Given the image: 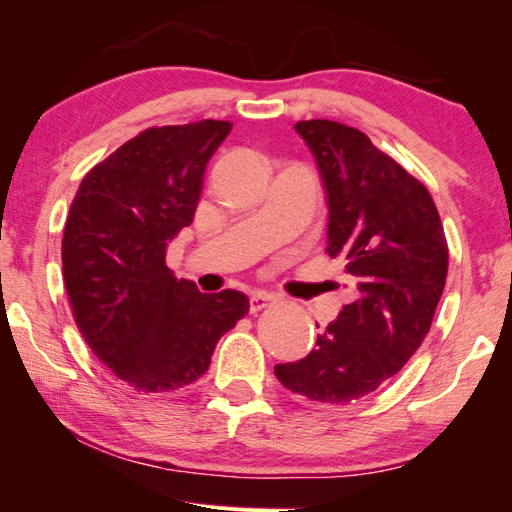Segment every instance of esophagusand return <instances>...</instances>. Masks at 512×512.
<instances>
[{"label":"esophagus","instance_id":"34e87169","mask_svg":"<svg viewBox=\"0 0 512 512\" xmlns=\"http://www.w3.org/2000/svg\"><path fill=\"white\" fill-rule=\"evenodd\" d=\"M274 301H276V295H272V292L256 290L254 295H251V299H249V311H251V313H261L263 308L272 306Z\"/></svg>","mask_w":512,"mask_h":512}]
</instances>
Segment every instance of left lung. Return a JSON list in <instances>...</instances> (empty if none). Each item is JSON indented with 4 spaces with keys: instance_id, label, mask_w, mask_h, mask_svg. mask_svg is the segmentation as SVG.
I'll use <instances>...</instances> for the list:
<instances>
[{
    "instance_id": "obj_1",
    "label": "left lung",
    "mask_w": 512,
    "mask_h": 512,
    "mask_svg": "<svg viewBox=\"0 0 512 512\" xmlns=\"http://www.w3.org/2000/svg\"><path fill=\"white\" fill-rule=\"evenodd\" d=\"M329 201V251L345 263L354 301L276 379L322 404H349L395 376L431 329L447 281L449 249L424 183L333 120L297 122Z\"/></svg>"
}]
</instances>
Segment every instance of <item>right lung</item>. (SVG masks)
<instances>
[{
	"label": "right lung",
	"mask_w": 512,
	"mask_h": 512,
	"mask_svg": "<svg viewBox=\"0 0 512 512\" xmlns=\"http://www.w3.org/2000/svg\"><path fill=\"white\" fill-rule=\"evenodd\" d=\"M229 131L224 120L145 129L92 167L70 206L61 256L74 322L92 354L136 390L195 383L217 340L249 313L242 292L204 295L165 265Z\"/></svg>",
	"instance_id": "right-lung-1"
}]
</instances>
